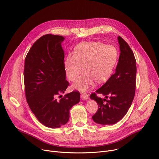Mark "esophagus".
<instances>
[{
	"instance_id": "1",
	"label": "esophagus",
	"mask_w": 159,
	"mask_h": 159,
	"mask_svg": "<svg viewBox=\"0 0 159 159\" xmlns=\"http://www.w3.org/2000/svg\"><path fill=\"white\" fill-rule=\"evenodd\" d=\"M89 98V96L87 93H81V100L83 101H87L88 100Z\"/></svg>"
}]
</instances>
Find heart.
<instances>
[{"label": "heart", "instance_id": "1", "mask_svg": "<svg viewBox=\"0 0 159 159\" xmlns=\"http://www.w3.org/2000/svg\"><path fill=\"white\" fill-rule=\"evenodd\" d=\"M118 59V51L112 45L99 42L81 43L75 48L74 55L69 53L64 60L67 78L75 81L83 70V74L72 84V88L81 92L92 87L95 81L101 83L111 76Z\"/></svg>", "mask_w": 159, "mask_h": 159}]
</instances>
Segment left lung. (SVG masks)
<instances>
[{"mask_svg":"<svg viewBox=\"0 0 159 159\" xmlns=\"http://www.w3.org/2000/svg\"><path fill=\"white\" fill-rule=\"evenodd\" d=\"M118 41L120 54L115 74L95 91L104 95L105 99L98 97L95 93L90 95V99L99 105L92 119L101 125H113L123 118L135 95L136 59L130 46L120 36ZM108 96L109 99L107 100Z\"/></svg>","mask_w":159,"mask_h":159,"instance_id":"1","label":"left lung"}]
</instances>
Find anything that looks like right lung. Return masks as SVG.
<instances>
[{"instance_id":"right-lung-1","label":"right lung","mask_w":159,"mask_h":159,"mask_svg":"<svg viewBox=\"0 0 159 159\" xmlns=\"http://www.w3.org/2000/svg\"><path fill=\"white\" fill-rule=\"evenodd\" d=\"M61 35L46 34L36 41L29 51L24 67L27 101L42 124L52 129L67 123L69 110L80 101L79 92L67 93L60 101L69 82L66 80L64 52Z\"/></svg>"}]
</instances>
